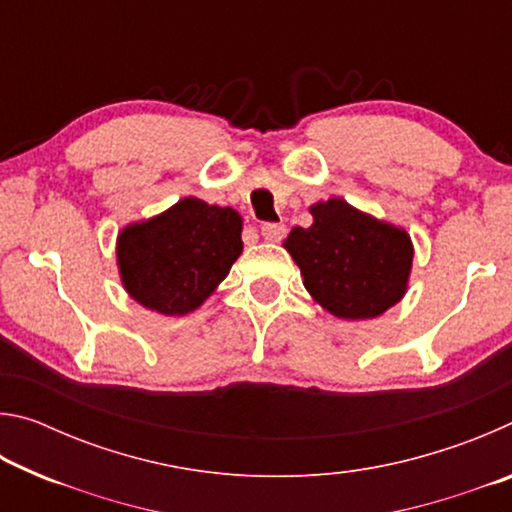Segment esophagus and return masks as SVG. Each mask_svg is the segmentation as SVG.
I'll list each match as a JSON object with an SVG mask.
<instances>
[{
  "label": "esophagus",
  "mask_w": 512,
  "mask_h": 512,
  "mask_svg": "<svg viewBox=\"0 0 512 512\" xmlns=\"http://www.w3.org/2000/svg\"><path fill=\"white\" fill-rule=\"evenodd\" d=\"M284 232H287V228H284L282 223H264L262 225V237L266 241H280L284 237Z\"/></svg>",
  "instance_id": "obj_1"
}]
</instances>
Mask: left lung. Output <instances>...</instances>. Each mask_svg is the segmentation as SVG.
Returning a JSON list of instances; mask_svg holds the SVG:
<instances>
[{"label": "left lung", "instance_id": "obj_1", "mask_svg": "<svg viewBox=\"0 0 512 512\" xmlns=\"http://www.w3.org/2000/svg\"><path fill=\"white\" fill-rule=\"evenodd\" d=\"M311 214L314 225L293 228L284 248L318 305L348 320L375 318L393 307L411 273L409 235L341 198L316 203Z\"/></svg>", "mask_w": 512, "mask_h": 512}]
</instances>
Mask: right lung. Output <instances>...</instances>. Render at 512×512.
Wrapping results in <instances>:
<instances>
[{"mask_svg":"<svg viewBox=\"0 0 512 512\" xmlns=\"http://www.w3.org/2000/svg\"><path fill=\"white\" fill-rule=\"evenodd\" d=\"M241 248V216L232 207L183 198L164 214L121 232V282L140 305L183 316L219 287Z\"/></svg>","mask_w":512,"mask_h":512,"instance_id":"right-lung-1","label":"right lung"}]
</instances>
